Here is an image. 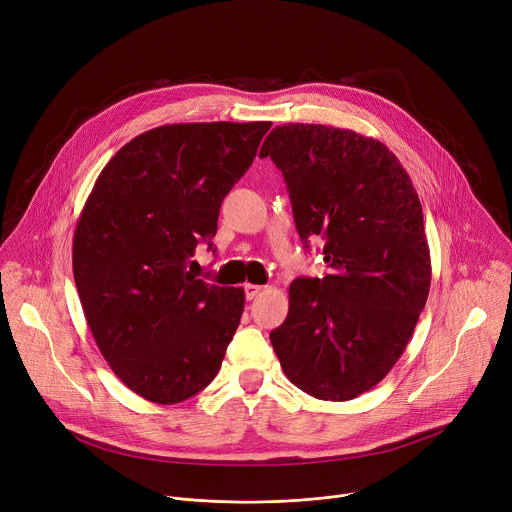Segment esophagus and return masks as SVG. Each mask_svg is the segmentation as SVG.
Segmentation results:
<instances>
[{
  "mask_svg": "<svg viewBox=\"0 0 512 512\" xmlns=\"http://www.w3.org/2000/svg\"><path fill=\"white\" fill-rule=\"evenodd\" d=\"M263 291V287L261 285H255V283H245V298L247 300H253V298H257L259 294Z\"/></svg>",
  "mask_w": 512,
  "mask_h": 512,
  "instance_id": "esophagus-1",
  "label": "esophagus"
}]
</instances>
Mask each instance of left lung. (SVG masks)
Masks as SVG:
<instances>
[{
	"label": "left lung",
	"mask_w": 512,
	"mask_h": 512,
	"mask_svg": "<svg viewBox=\"0 0 512 512\" xmlns=\"http://www.w3.org/2000/svg\"><path fill=\"white\" fill-rule=\"evenodd\" d=\"M259 156L283 174L302 241L322 237L330 267L291 281L287 318L269 340L298 389L354 399L389 375L427 302L419 196L387 145L350 129L277 125Z\"/></svg>",
	"instance_id": "8db88e82"
}]
</instances>
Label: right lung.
Returning a JSON list of instances; mask_svg holds the SVG:
<instances>
[{
	"instance_id": "right-lung-1",
	"label": "right lung",
	"mask_w": 512,
	"mask_h": 512,
	"mask_svg": "<svg viewBox=\"0 0 512 512\" xmlns=\"http://www.w3.org/2000/svg\"><path fill=\"white\" fill-rule=\"evenodd\" d=\"M269 121L174 123L109 160L79 216L72 273L113 373L139 397L174 405L218 373L245 308L243 287L198 279L218 210L249 170ZM194 263V261H192Z\"/></svg>"
}]
</instances>
